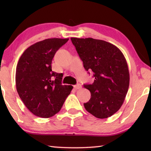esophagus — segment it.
<instances>
[{
    "label": "esophagus",
    "instance_id": "34e87169",
    "mask_svg": "<svg viewBox=\"0 0 151 151\" xmlns=\"http://www.w3.org/2000/svg\"><path fill=\"white\" fill-rule=\"evenodd\" d=\"M74 88H75L76 90H78V89H81L82 88V86L81 84H77V85L74 86Z\"/></svg>",
    "mask_w": 151,
    "mask_h": 151
}]
</instances>
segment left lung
<instances>
[{"label":"left lung","instance_id":"8db88e82","mask_svg":"<svg viewBox=\"0 0 151 151\" xmlns=\"http://www.w3.org/2000/svg\"><path fill=\"white\" fill-rule=\"evenodd\" d=\"M86 70L93 72L94 83L84 85L91 92L85 109L96 118L111 116L123 104L129 86L127 60L119 48L104 40L71 38Z\"/></svg>","mask_w":151,"mask_h":151}]
</instances>
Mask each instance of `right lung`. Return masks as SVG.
<instances>
[{
  "instance_id": "add662e5",
  "label": "right lung",
  "mask_w": 151,
  "mask_h": 151,
  "mask_svg": "<svg viewBox=\"0 0 151 151\" xmlns=\"http://www.w3.org/2000/svg\"><path fill=\"white\" fill-rule=\"evenodd\" d=\"M68 39H48L30 46L19 58L16 69L18 94L27 109L42 118L54 116L73 88L63 85V74L52 70L55 53Z\"/></svg>"
}]
</instances>
